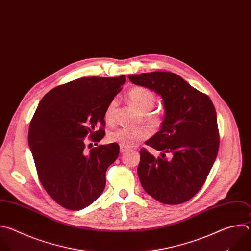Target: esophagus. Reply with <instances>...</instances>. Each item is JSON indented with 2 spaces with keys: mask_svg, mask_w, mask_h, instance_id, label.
Segmentation results:
<instances>
[{
  "mask_svg": "<svg viewBox=\"0 0 251 251\" xmlns=\"http://www.w3.org/2000/svg\"><path fill=\"white\" fill-rule=\"evenodd\" d=\"M126 150H127V148H126V147H124V146H121V147H120V152H121V153L126 152Z\"/></svg>",
  "mask_w": 251,
  "mask_h": 251,
  "instance_id": "obj_1",
  "label": "esophagus"
}]
</instances>
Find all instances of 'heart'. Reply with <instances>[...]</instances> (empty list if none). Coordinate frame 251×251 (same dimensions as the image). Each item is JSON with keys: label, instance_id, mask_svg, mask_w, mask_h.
I'll list each match as a JSON object with an SVG mask.
<instances>
[{"label": "heart", "instance_id": "obj_1", "mask_svg": "<svg viewBox=\"0 0 251 251\" xmlns=\"http://www.w3.org/2000/svg\"><path fill=\"white\" fill-rule=\"evenodd\" d=\"M127 97L130 103L141 113L142 119L145 123L153 127L161 126L163 121L161 113L152 110L156 102V97L151 90L143 87H134L129 90ZM116 109L117 100L114 99L107 106L104 114L105 120L108 124H113L115 122ZM150 133H151L150 130L144 126L118 127L108 133V140L110 142L118 143L124 147H132L147 138Z\"/></svg>", "mask_w": 251, "mask_h": 251}]
</instances>
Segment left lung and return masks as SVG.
Segmentation results:
<instances>
[{
    "mask_svg": "<svg viewBox=\"0 0 251 251\" xmlns=\"http://www.w3.org/2000/svg\"><path fill=\"white\" fill-rule=\"evenodd\" d=\"M131 83L161 96L165 116L160 130L140 150L137 174L144 191L167 205L193 198L204 185L220 144L217 114L211 99L172 72L128 75ZM168 154L171 158H165Z\"/></svg>",
    "mask_w": 251,
    "mask_h": 251,
    "instance_id": "8db88e82",
    "label": "left lung"
}]
</instances>
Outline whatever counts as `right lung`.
I'll return each instance as SVG.
<instances>
[{
    "label": "right lung",
    "instance_id": "add662e5",
    "mask_svg": "<svg viewBox=\"0 0 251 251\" xmlns=\"http://www.w3.org/2000/svg\"><path fill=\"white\" fill-rule=\"evenodd\" d=\"M126 81L125 75L76 79L50 90L37 106L28 145L41 185L65 209L88 207L105 189L106 171L120 146L110 143L86 151L85 138L99 142L105 136V110Z\"/></svg>",
    "mask_w": 251,
    "mask_h": 251
}]
</instances>
